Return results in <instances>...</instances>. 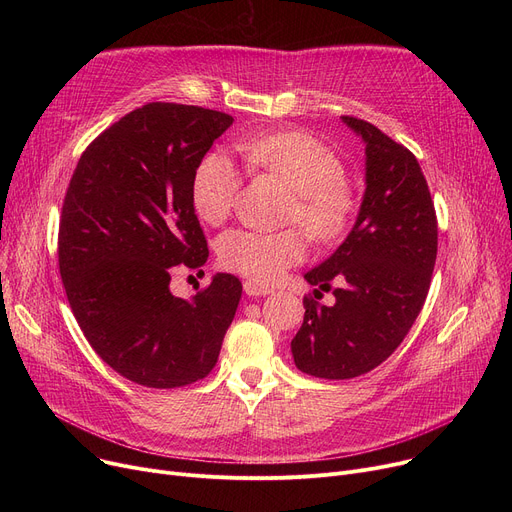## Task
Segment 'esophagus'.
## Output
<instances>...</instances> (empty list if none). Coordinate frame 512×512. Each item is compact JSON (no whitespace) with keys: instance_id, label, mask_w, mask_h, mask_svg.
Wrapping results in <instances>:
<instances>
[{"instance_id":"esophagus-1","label":"esophagus","mask_w":512,"mask_h":512,"mask_svg":"<svg viewBox=\"0 0 512 512\" xmlns=\"http://www.w3.org/2000/svg\"><path fill=\"white\" fill-rule=\"evenodd\" d=\"M242 288H245V292L249 294V297H265V294H270V286H263V284H257L253 280H245V284H242Z\"/></svg>"}]
</instances>
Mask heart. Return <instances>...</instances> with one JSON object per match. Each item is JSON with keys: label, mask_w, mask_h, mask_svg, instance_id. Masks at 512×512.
I'll list each match as a JSON object with an SVG mask.
<instances>
[{"label": "heart", "mask_w": 512, "mask_h": 512, "mask_svg": "<svg viewBox=\"0 0 512 512\" xmlns=\"http://www.w3.org/2000/svg\"><path fill=\"white\" fill-rule=\"evenodd\" d=\"M240 149L253 170L288 188L286 224H299L317 245H334L353 226L359 195L346 180L338 153L313 134L278 130L249 139ZM238 188L240 172L234 161L220 151L205 155L191 182V201L199 220L222 224L234 207ZM302 231L230 230L218 240V261L257 284H272L288 267L305 259L307 238Z\"/></svg>", "instance_id": "obj_1"}]
</instances>
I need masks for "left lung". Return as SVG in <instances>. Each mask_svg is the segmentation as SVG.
Segmentation results:
<instances>
[{"label":"left lung","instance_id":"left-lung-1","mask_svg":"<svg viewBox=\"0 0 512 512\" xmlns=\"http://www.w3.org/2000/svg\"><path fill=\"white\" fill-rule=\"evenodd\" d=\"M365 141V195L355 228L315 270L303 326L292 338L294 365L324 380H351L384 363L425 303L438 255V218L417 157L378 126L342 116ZM337 286H333V282Z\"/></svg>","mask_w":512,"mask_h":512}]
</instances>
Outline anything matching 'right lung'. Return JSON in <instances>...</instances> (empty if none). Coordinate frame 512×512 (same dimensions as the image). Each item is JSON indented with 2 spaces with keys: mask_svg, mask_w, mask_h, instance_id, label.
Segmentation results:
<instances>
[{
  "mask_svg": "<svg viewBox=\"0 0 512 512\" xmlns=\"http://www.w3.org/2000/svg\"><path fill=\"white\" fill-rule=\"evenodd\" d=\"M232 116L153 101L105 128L83 151L60 215L58 263L70 309L93 351L126 380L180 388L218 363L242 286L218 274L184 301L176 270L209 249L191 182Z\"/></svg>",
  "mask_w": 512,
  "mask_h": 512,
  "instance_id": "1",
  "label": "right lung"
}]
</instances>
